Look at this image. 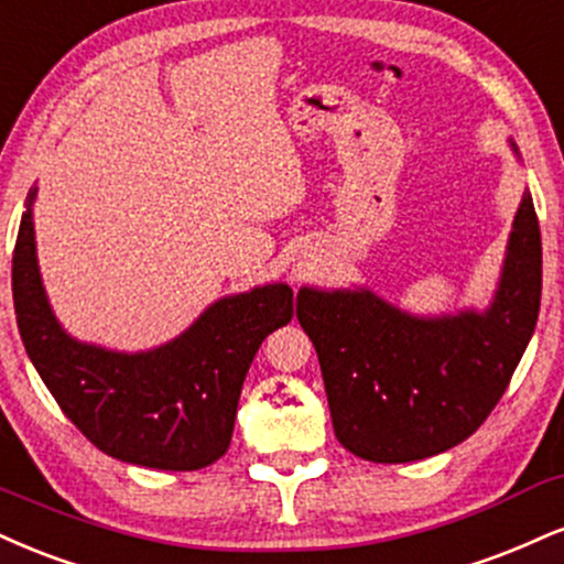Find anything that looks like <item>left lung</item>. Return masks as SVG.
I'll return each mask as SVG.
<instances>
[{"mask_svg": "<svg viewBox=\"0 0 564 564\" xmlns=\"http://www.w3.org/2000/svg\"><path fill=\"white\" fill-rule=\"evenodd\" d=\"M344 449L415 463L473 436L510 386L541 307V230L522 194L494 304L423 321L372 291H300Z\"/></svg>", "mask_w": 564, "mask_h": 564, "instance_id": "8db88e82", "label": "left lung"}]
</instances>
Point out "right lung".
<instances>
[{
    "label": "right lung",
    "instance_id": "obj_1",
    "mask_svg": "<svg viewBox=\"0 0 564 564\" xmlns=\"http://www.w3.org/2000/svg\"><path fill=\"white\" fill-rule=\"evenodd\" d=\"M12 254L20 338L54 402L97 446L131 465L199 470L226 454L249 365L264 336L300 312V294L273 283L215 302L186 334L154 351L88 347L59 328L33 243L31 202Z\"/></svg>",
    "mask_w": 564,
    "mask_h": 564
}]
</instances>
